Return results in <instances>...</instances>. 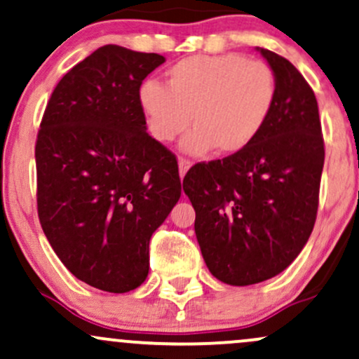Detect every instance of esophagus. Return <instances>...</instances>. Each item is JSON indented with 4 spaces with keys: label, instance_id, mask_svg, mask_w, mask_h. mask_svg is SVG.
<instances>
[{
    "label": "esophagus",
    "instance_id": "1",
    "mask_svg": "<svg viewBox=\"0 0 359 359\" xmlns=\"http://www.w3.org/2000/svg\"><path fill=\"white\" fill-rule=\"evenodd\" d=\"M191 165H192L191 160L179 158V174H180V177H184L185 174H187V170L191 168Z\"/></svg>",
    "mask_w": 359,
    "mask_h": 359
}]
</instances>
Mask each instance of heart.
<instances>
[{"label": "heart", "instance_id": "obj_1", "mask_svg": "<svg viewBox=\"0 0 359 359\" xmlns=\"http://www.w3.org/2000/svg\"><path fill=\"white\" fill-rule=\"evenodd\" d=\"M165 86L145 81L138 104L148 133L156 142H172L187 130L182 148L204 155L246 150L265 130L277 102L278 82L263 60L241 53L192 55L165 72Z\"/></svg>", "mask_w": 359, "mask_h": 359}]
</instances>
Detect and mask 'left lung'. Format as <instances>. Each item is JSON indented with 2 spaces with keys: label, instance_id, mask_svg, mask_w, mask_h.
<instances>
[{
  "label": "left lung",
  "instance_id": "left-lung-1",
  "mask_svg": "<svg viewBox=\"0 0 359 359\" xmlns=\"http://www.w3.org/2000/svg\"><path fill=\"white\" fill-rule=\"evenodd\" d=\"M278 82L265 130L246 150L184 177L197 243L228 285L265 282L299 257L314 229L324 140L314 90L287 59L257 47Z\"/></svg>",
  "mask_w": 359,
  "mask_h": 359
}]
</instances>
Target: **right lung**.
I'll use <instances>...</instances> for the list:
<instances>
[{
	"mask_svg": "<svg viewBox=\"0 0 359 359\" xmlns=\"http://www.w3.org/2000/svg\"><path fill=\"white\" fill-rule=\"evenodd\" d=\"M165 57L104 45L65 74L35 145L36 205L48 243L74 277L113 294L148 275V246L180 197L172 151L147 133L138 104Z\"/></svg>",
	"mask_w": 359,
	"mask_h": 359,
	"instance_id": "1",
	"label": "right lung"
}]
</instances>
